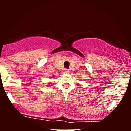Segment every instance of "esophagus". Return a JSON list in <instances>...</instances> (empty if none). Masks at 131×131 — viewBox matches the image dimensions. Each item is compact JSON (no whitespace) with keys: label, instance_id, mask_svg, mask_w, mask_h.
I'll return each instance as SVG.
<instances>
[{"label":"esophagus","instance_id":"34e87169","mask_svg":"<svg viewBox=\"0 0 131 131\" xmlns=\"http://www.w3.org/2000/svg\"><path fill=\"white\" fill-rule=\"evenodd\" d=\"M64 71H65V73H69V69H65Z\"/></svg>","mask_w":131,"mask_h":131}]
</instances>
